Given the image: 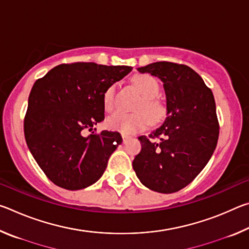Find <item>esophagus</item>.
<instances>
[{"label": "esophagus", "mask_w": 249, "mask_h": 249, "mask_svg": "<svg viewBox=\"0 0 249 249\" xmlns=\"http://www.w3.org/2000/svg\"><path fill=\"white\" fill-rule=\"evenodd\" d=\"M122 138H123V142L125 144V142L129 140V136H127V135L125 134H122Z\"/></svg>", "instance_id": "1"}]
</instances>
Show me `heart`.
I'll use <instances>...</instances> for the list:
<instances>
[{
	"label": "heart",
	"instance_id": "obj_1",
	"mask_svg": "<svg viewBox=\"0 0 249 249\" xmlns=\"http://www.w3.org/2000/svg\"><path fill=\"white\" fill-rule=\"evenodd\" d=\"M134 83L144 96L140 108L145 109L146 113L116 112L107 120L108 128L125 135L137 133L138 130L146 128L149 124V119L153 122H157L165 114L163 105L155 99L160 90L157 80L150 74H138L134 78ZM115 93L116 84H112L104 91L103 107L107 112H112L115 107Z\"/></svg>",
	"mask_w": 249,
	"mask_h": 249
}]
</instances>
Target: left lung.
Returning a JSON list of instances; mask_svg holds the SVG:
<instances>
[{"instance_id": "obj_1", "label": "left lung", "mask_w": 249, "mask_h": 249, "mask_svg": "<svg viewBox=\"0 0 249 249\" xmlns=\"http://www.w3.org/2000/svg\"><path fill=\"white\" fill-rule=\"evenodd\" d=\"M137 70L162 81L167 117L149 135L159 142L138 137L142 150L133 168L150 190L174 193L192 182L215 150L220 128L215 101L203 79L188 66L158 61Z\"/></svg>"}]
</instances>
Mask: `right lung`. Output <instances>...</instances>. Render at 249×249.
Masks as SVG:
<instances>
[{"label":"right lung","instance_id":"1","mask_svg":"<svg viewBox=\"0 0 249 249\" xmlns=\"http://www.w3.org/2000/svg\"><path fill=\"white\" fill-rule=\"evenodd\" d=\"M128 66L94 62L59 65L34 83L24 120L27 146L58 187L81 190L95 183L109 156L122 144L117 132L84 130L104 120L103 93L132 71Z\"/></svg>","mask_w":249,"mask_h":249}]
</instances>
